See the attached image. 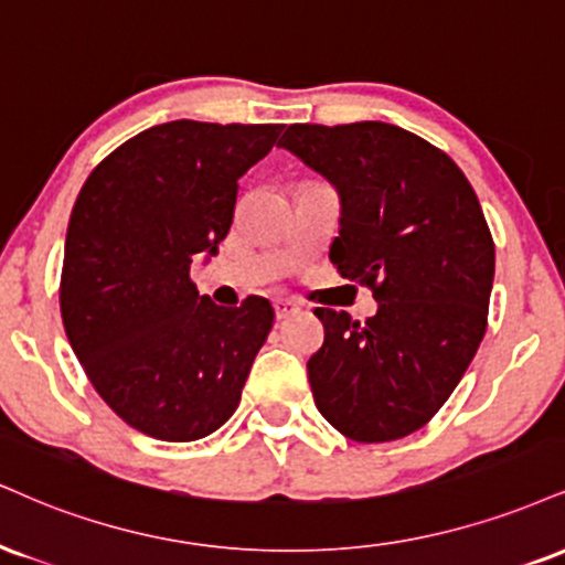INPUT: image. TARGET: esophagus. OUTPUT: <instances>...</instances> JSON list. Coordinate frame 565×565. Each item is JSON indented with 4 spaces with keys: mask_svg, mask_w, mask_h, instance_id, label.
<instances>
[{
    "mask_svg": "<svg viewBox=\"0 0 565 565\" xmlns=\"http://www.w3.org/2000/svg\"><path fill=\"white\" fill-rule=\"evenodd\" d=\"M274 310H276V318L278 321H284V318H289V316H295L297 310V302H291V300H276L274 302Z\"/></svg>",
    "mask_w": 565,
    "mask_h": 565,
    "instance_id": "esophagus-1",
    "label": "esophagus"
}]
</instances>
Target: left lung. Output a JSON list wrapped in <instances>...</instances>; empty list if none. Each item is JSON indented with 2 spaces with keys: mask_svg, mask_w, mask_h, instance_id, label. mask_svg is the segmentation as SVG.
<instances>
[{
  "mask_svg": "<svg viewBox=\"0 0 565 565\" xmlns=\"http://www.w3.org/2000/svg\"><path fill=\"white\" fill-rule=\"evenodd\" d=\"M278 147L334 183L331 263L379 302L360 323L316 308L308 360L321 416L355 441L418 431L447 403L487 331L494 242L477 192L441 149L392 124H295Z\"/></svg>",
  "mask_w": 565,
  "mask_h": 565,
  "instance_id": "obj_1",
  "label": "left lung"
}]
</instances>
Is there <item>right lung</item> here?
Listing matches in <instances>:
<instances>
[{
  "mask_svg": "<svg viewBox=\"0 0 565 565\" xmlns=\"http://www.w3.org/2000/svg\"><path fill=\"white\" fill-rule=\"evenodd\" d=\"M281 124L171 120L88 173L65 236L60 312L99 397L136 431L194 441L234 416L274 308H221L189 276L234 221L239 179Z\"/></svg>",
  "mask_w": 565,
  "mask_h": 565,
  "instance_id": "right-lung-1",
  "label": "right lung"
}]
</instances>
